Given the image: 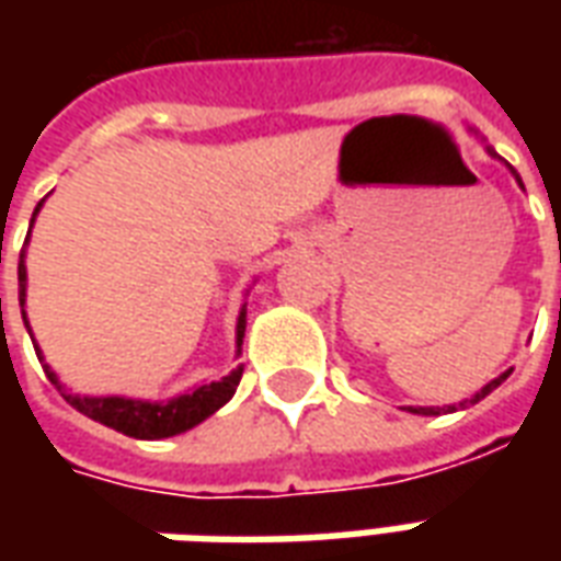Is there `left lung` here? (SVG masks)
Listing matches in <instances>:
<instances>
[{"label": "left lung", "mask_w": 561, "mask_h": 561, "mask_svg": "<svg viewBox=\"0 0 561 561\" xmlns=\"http://www.w3.org/2000/svg\"><path fill=\"white\" fill-rule=\"evenodd\" d=\"M519 180V176H517ZM523 185V183H519ZM511 376V369H507V373H502V376L499 378H493V381H490V385H486V388L481 390V393H474V400L471 402H478V400H483V397H486V393H493L495 388H499V385H502V381H505V378ZM409 412H414V414H438V409H409ZM450 412H454V409H450Z\"/></svg>", "instance_id": "obj_1"}]
</instances>
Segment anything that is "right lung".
<instances>
[{
    "mask_svg": "<svg viewBox=\"0 0 561 561\" xmlns=\"http://www.w3.org/2000/svg\"><path fill=\"white\" fill-rule=\"evenodd\" d=\"M42 207V204H38ZM35 207V213H38ZM18 279H20V312L26 321V309H23V297H26V267L23 261L18 264ZM245 333V309L237 318V345L243 342ZM47 378L56 381L50 373V366H44ZM243 378V366H237L231 376H225L221 381H209L201 385L192 393H183L171 402H140V400H123V397H75V393H62L66 402H71L80 414H87L92 421L111 426L116 433L131 435V438H168V435L185 433L192 430L195 423L207 421L209 414L219 412L225 402L231 400L233 390Z\"/></svg>",
    "mask_w": 561,
    "mask_h": 561,
    "instance_id": "add662e5",
    "label": "right lung"
}]
</instances>
